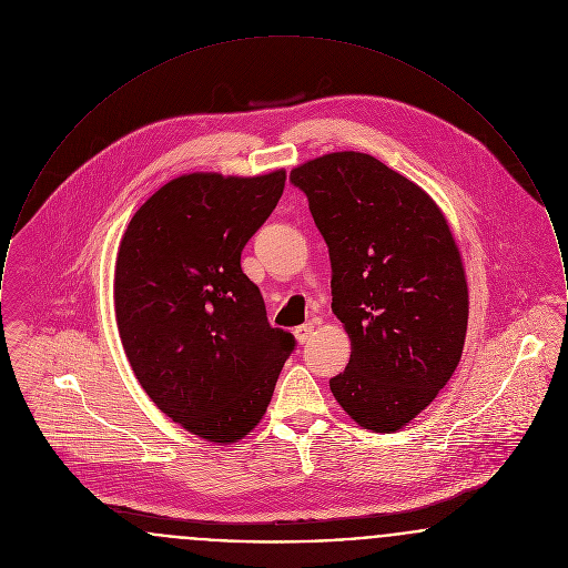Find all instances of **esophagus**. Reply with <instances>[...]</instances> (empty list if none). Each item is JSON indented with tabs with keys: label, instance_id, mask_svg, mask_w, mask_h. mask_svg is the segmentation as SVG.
<instances>
[{
	"label": "esophagus",
	"instance_id": "34e87169",
	"mask_svg": "<svg viewBox=\"0 0 568 568\" xmlns=\"http://www.w3.org/2000/svg\"><path fill=\"white\" fill-rule=\"evenodd\" d=\"M314 331H316V323H303V325H298L295 328V337H297L301 344H305V342H310L312 339V335H314Z\"/></svg>",
	"mask_w": 568,
	"mask_h": 568
}]
</instances>
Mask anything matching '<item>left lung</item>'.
Masks as SVG:
<instances>
[{
  "label": "left lung",
  "instance_id": "left-lung-1",
  "mask_svg": "<svg viewBox=\"0 0 568 568\" xmlns=\"http://www.w3.org/2000/svg\"><path fill=\"white\" fill-rule=\"evenodd\" d=\"M331 258L333 314L351 361L328 381L337 404L372 432H395L453 376L468 327L457 243L432 196L358 151L291 171Z\"/></svg>",
  "mask_w": 568,
  "mask_h": 568
}]
</instances>
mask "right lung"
Instances as JSON below:
<instances>
[{
  "label": "right lung",
  "instance_id": "add662e5",
  "mask_svg": "<svg viewBox=\"0 0 568 568\" xmlns=\"http://www.w3.org/2000/svg\"><path fill=\"white\" fill-rule=\"evenodd\" d=\"M286 171L258 178L190 173L130 220L115 265V316L151 402L210 443H237L270 406L295 351L271 327L241 252L275 210Z\"/></svg>",
  "mask_w": 568,
  "mask_h": 568
}]
</instances>
